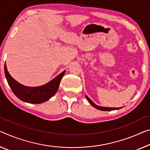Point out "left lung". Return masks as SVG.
I'll use <instances>...</instances> for the list:
<instances>
[{
	"instance_id": "left-lung-1",
	"label": "left lung",
	"mask_w": 150,
	"mask_h": 150,
	"mask_svg": "<svg viewBox=\"0 0 150 150\" xmlns=\"http://www.w3.org/2000/svg\"><path fill=\"white\" fill-rule=\"evenodd\" d=\"M86 98L87 100H88V102L90 103V104H91L93 107H94V108H96V109H98V110H104V111H109V110H117V109H120L121 108L123 107H117V108H112V107H100V106H98L94 104V103L92 101L91 99H90L88 96H86Z\"/></svg>"
}]
</instances>
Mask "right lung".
I'll return each mask as SVG.
<instances>
[{
    "label": "right lung",
    "mask_w": 150,
    "mask_h": 150,
    "mask_svg": "<svg viewBox=\"0 0 150 150\" xmlns=\"http://www.w3.org/2000/svg\"><path fill=\"white\" fill-rule=\"evenodd\" d=\"M65 72L66 70H64L51 81L42 86L29 87L21 84L11 77L6 68V64H4V74L9 86L13 93L20 100L32 104L44 103L52 98L58 90L59 82Z\"/></svg>",
    "instance_id": "right-lung-1"
}]
</instances>
